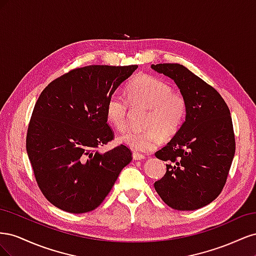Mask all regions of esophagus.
Instances as JSON below:
<instances>
[{"label":"esophagus","mask_w":256,"mask_h":256,"mask_svg":"<svg viewBox=\"0 0 256 256\" xmlns=\"http://www.w3.org/2000/svg\"><path fill=\"white\" fill-rule=\"evenodd\" d=\"M132 158H134V160H143V159H145V156L144 154H138V152H134Z\"/></svg>","instance_id":"1"}]
</instances>
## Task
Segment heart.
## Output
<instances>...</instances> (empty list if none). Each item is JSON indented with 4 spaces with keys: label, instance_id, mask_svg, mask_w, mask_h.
Listing matches in <instances>:
<instances>
[{
    "label": "heart",
    "instance_id": "obj_1",
    "mask_svg": "<svg viewBox=\"0 0 256 256\" xmlns=\"http://www.w3.org/2000/svg\"><path fill=\"white\" fill-rule=\"evenodd\" d=\"M128 102L134 106L148 109L143 126L144 130H127L118 136V142L136 152H150L164 138L177 132L187 113L184 98L172 92L170 85L152 76L142 74L131 80L127 86ZM128 102L120 94L111 95L106 106V120L118 130L127 126Z\"/></svg>",
    "mask_w": 256,
    "mask_h": 256
}]
</instances>
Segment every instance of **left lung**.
<instances>
[{
	"label": "left lung",
	"mask_w": 256,
	"mask_h": 256,
	"mask_svg": "<svg viewBox=\"0 0 256 256\" xmlns=\"http://www.w3.org/2000/svg\"><path fill=\"white\" fill-rule=\"evenodd\" d=\"M152 69L172 79L187 104L186 120L156 157L166 173L154 182L164 202L176 210H196L218 196L235 154V136L226 102L212 86L180 64Z\"/></svg>",
	"instance_id": "obj_1"
}]
</instances>
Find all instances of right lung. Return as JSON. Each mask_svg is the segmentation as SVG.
Returning <instances> with one entry per match:
<instances>
[{"label": "right lung", "mask_w": 256, "mask_h": 256, "mask_svg": "<svg viewBox=\"0 0 256 256\" xmlns=\"http://www.w3.org/2000/svg\"><path fill=\"white\" fill-rule=\"evenodd\" d=\"M136 68H76L52 81L38 97L26 152L42 194L62 210H94L132 160L125 145L106 152L98 148L113 138L106 124L108 100Z\"/></svg>", "instance_id": "add662e5"}]
</instances>
